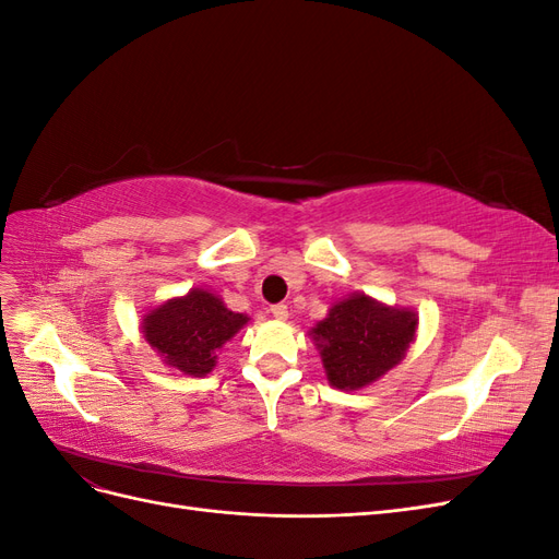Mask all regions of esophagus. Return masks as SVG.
<instances>
[{
  "label": "esophagus",
  "mask_w": 559,
  "mask_h": 559,
  "mask_svg": "<svg viewBox=\"0 0 559 559\" xmlns=\"http://www.w3.org/2000/svg\"><path fill=\"white\" fill-rule=\"evenodd\" d=\"M270 312H273V317H275L277 321H286V319H289V308L282 306V302H277V306L270 308Z\"/></svg>",
  "instance_id": "1"
}]
</instances>
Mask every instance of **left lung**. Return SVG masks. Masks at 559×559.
<instances>
[{"label": "left lung", "instance_id": "obj_1", "mask_svg": "<svg viewBox=\"0 0 559 559\" xmlns=\"http://www.w3.org/2000/svg\"><path fill=\"white\" fill-rule=\"evenodd\" d=\"M417 314L389 308L366 294L337 300L310 331L335 389H361L403 361L415 341Z\"/></svg>", "mask_w": 559, "mask_h": 559}]
</instances>
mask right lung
<instances>
[{
	"label": "right lung",
	"mask_w": 559,
	"mask_h": 559,
	"mask_svg": "<svg viewBox=\"0 0 559 559\" xmlns=\"http://www.w3.org/2000/svg\"><path fill=\"white\" fill-rule=\"evenodd\" d=\"M247 321V314L228 310L218 296L205 289H191L144 314L142 333L167 366L202 378L216 366L218 349Z\"/></svg>",
	"instance_id": "add662e5"
}]
</instances>
